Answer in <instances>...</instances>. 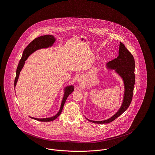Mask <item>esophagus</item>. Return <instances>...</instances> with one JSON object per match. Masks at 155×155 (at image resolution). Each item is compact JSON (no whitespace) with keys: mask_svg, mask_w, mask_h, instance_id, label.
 <instances>
[{"mask_svg":"<svg viewBox=\"0 0 155 155\" xmlns=\"http://www.w3.org/2000/svg\"><path fill=\"white\" fill-rule=\"evenodd\" d=\"M83 81V77L82 76H80V77H79V78H78V81H79V82H82V81Z\"/></svg>","mask_w":155,"mask_h":155,"instance_id":"1","label":"esophagus"}]
</instances>
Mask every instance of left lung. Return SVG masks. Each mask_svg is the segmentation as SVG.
Instances as JSON below:
<instances>
[{
  "instance_id": "8db88e82",
  "label": "left lung",
  "mask_w": 155,
  "mask_h": 155,
  "mask_svg": "<svg viewBox=\"0 0 155 155\" xmlns=\"http://www.w3.org/2000/svg\"><path fill=\"white\" fill-rule=\"evenodd\" d=\"M106 66L108 69L114 70V72L122 79L124 87V99L119 109L108 119L102 121H94L89 120L85 117L87 120L94 124H109L114 121L129 107L132 102L134 94L135 82L134 58L122 42H120L119 56L117 58L107 63Z\"/></svg>"
}]
</instances>
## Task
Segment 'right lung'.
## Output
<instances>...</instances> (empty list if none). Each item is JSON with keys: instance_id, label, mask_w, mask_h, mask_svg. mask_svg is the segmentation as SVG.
Segmentation results:
<instances>
[{"instance_id": "1", "label": "right lung", "mask_w": 155, "mask_h": 155, "mask_svg": "<svg viewBox=\"0 0 155 155\" xmlns=\"http://www.w3.org/2000/svg\"><path fill=\"white\" fill-rule=\"evenodd\" d=\"M55 41H56V38L54 37V36H53L52 35H47L41 36L40 37H38V38L35 39L33 41L31 42L27 46V47L23 51L21 58L18 64V66L16 69V78L15 79V83H14L15 89V87L16 86V84H17L19 77L20 73L24 66L25 61L27 60L28 57L33 52H35L39 49L51 48L53 46V45L54 44ZM73 91H74L73 84L68 86L64 88V94H63V97L60 109H59V112H58V114H55L54 116H53L52 117H47V118H35V117H33L31 116H30V117L33 119H35V120H36L38 121H41V122H51L52 120H54L61 114L63 107L64 106V103H65L68 97L69 96V95L71 93H72Z\"/></svg>"}]
</instances>
